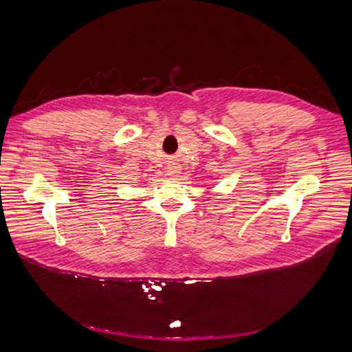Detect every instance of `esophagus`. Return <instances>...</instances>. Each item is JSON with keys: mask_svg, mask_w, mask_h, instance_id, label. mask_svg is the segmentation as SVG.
<instances>
[{"mask_svg": "<svg viewBox=\"0 0 352 352\" xmlns=\"http://www.w3.org/2000/svg\"><path fill=\"white\" fill-rule=\"evenodd\" d=\"M179 173H180V166H179V164H176V163L168 164V167H167V175H168L170 177H176Z\"/></svg>", "mask_w": 352, "mask_h": 352, "instance_id": "obj_1", "label": "esophagus"}]
</instances>
